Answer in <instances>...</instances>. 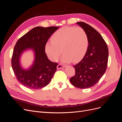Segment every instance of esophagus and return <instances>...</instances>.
Returning a JSON list of instances; mask_svg holds the SVG:
<instances>
[{
    "instance_id": "obj_1",
    "label": "esophagus",
    "mask_w": 122,
    "mask_h": 122,
    "mask_svg": "<svg viewBox=\"0 0 122 122\" xmlns=\"http://www.w3.org/2000/svg\"><path fill=\"white\" fill-rule=\"evenodd\" d=\"M65 66L62 65H61V64H59V65H58L57 66V69H61L63 68H65Z\"/></svg>"
}]
</instances>
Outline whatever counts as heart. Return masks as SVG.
I'll use <instances>...</instances> for the list:
<instances>
[{"label":"heart","mask_w":122,"mask_h":122,"mask_svg":"<svg viewBox=\"0 0 122 122\" xmlns=\"http://www.w3.org/2000/svg\"><path fill=\"white\" fill-rule=\"evenodd\" d=\"M51 42L46 44L45 50L51 61H56L61 54L65 62H78L86 55L88 46V36L81 27L66 26L55 32Z\"/></svg>","instance_id":"1"}]
</instances>
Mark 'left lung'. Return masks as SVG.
<instances>
[{
    "instance_id": "8db88e82",
    "label": "left lung",
    "mask_w": 122,
    "mask_h": 122,
    "mask_svg": "<svg viewBox=\"0 0 122 122\" xmlns=\"http://www.w3.org/2000/svg\"><path fill=\"white\" fill-rule=\"evenodd\" d=\"M77 24L86 31L88 46L82 60L73 66L75 75L70 81L76 87L87 88L96 84L105 73L107 66L108 49L104 40L95 29L83 22Z\"/></svg>"
}]
</instances>
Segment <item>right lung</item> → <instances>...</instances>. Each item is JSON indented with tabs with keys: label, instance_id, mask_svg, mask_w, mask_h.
<instances>
[{
	"label": "right lung",
	"instance_id": "obj_1",
	"mask_svg": "<svg viewBox=\"0 0 122 122\" xmlns=\"http://www.w3.org/2000/svg\"><path fill=\"white\" fill-rule=\"evenodd\" d=\"M58 27H36L18 40L14 47L12 66L17 80L24 86L32 90L40 89L49 83L56 71L57 62L48 59L45 46L50 36ZM31 49L35 52V61L30 68L23 69L20 58L23 51Z\"/></svg>",
	"mask_w": 122,
	"mask_h": 122
}]
</instances>
